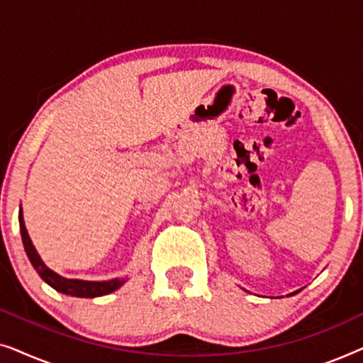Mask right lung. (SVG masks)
I'll list each match as a JSON object with an SVG mask.
<instances>
[{"label": "right lung", "instance_id": "right-lung-1", "mask_svg": "<svg viewBox=\"0 0 363 363\" xmlns=\"http://www.w3.org/2000/svg\"><path fill=\"white\" fill-rule=\"evenodd\" d=\"M19 230H21L24 251H26L33 267L36 269L38 274L41 276V279L57 292H62V294L74 297H99L111 294V292L117 291L118 287H122L127 282V277H116V279L108 281H82L62 277L61 274H57V272L49 269V267L44 264L41 256L38 255L36 247H34L31 238L28 235L26 225H24L23 210H19Z\"/></svg>", "mask_w": 363, "mask_h": 363}]
</instances>
